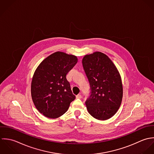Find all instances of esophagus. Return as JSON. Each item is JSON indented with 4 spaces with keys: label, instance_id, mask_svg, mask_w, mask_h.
I'll return each mask as SVG.
<instances>
[{
    "label": "esophagus",
    "instance_id": "obj_1",
    "mask_svg": "<svg viewBox=\"0 0 154 154\" xmlns=\"http://www.w3.org/2000/svg\"><path fill=\"white\" fill-rule=\"evenodd\" d=\"M76 98H77V99H81V98H82V96L81 94H77V95L76 96Z\"/></svg>",
    "mask_w": 154,
    "mask_h": 154
}]
</instances>
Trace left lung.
<instances>
[{"label": "left lung", "mask_w": 154, "mask_h": 154, "mask_svg": "<svg viewBox=\"0 0 154 154\" xmlns=\"http://www.w3.org/2000/svg\"><path fill=\"white\" fill-rule=\"evenodd\" d=\"M82 63L91 87V94L85 102L88 111L96 119L108 120L122 103L123 90L120 73L108 57L100 52L85 55Z\"/></svg>", "instance_id": "left-lung-1"}]
</instances>
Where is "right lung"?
I'll return each instance as SVG.
<instances>
[{"label":"right lung","instance_id":"obj_1","mask_svg":"<svg viewBox=\"0 0 154 154\" xmlns=\"http://www.w3.org/2000/svg\"><path fill=\"white\" fill-rule=\"evenodd\" d=\"M77 61L74 55L57 52L35 69L31 82V97L37 109L45 117H61L75 99L66 76Z\"/></svg>","mask_w":154,"mask_h":154}]
</instances>
